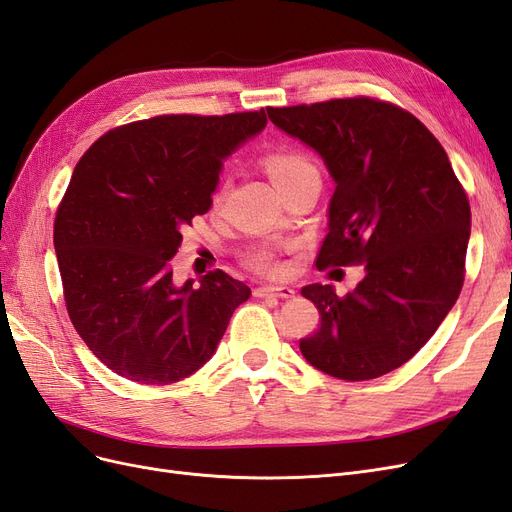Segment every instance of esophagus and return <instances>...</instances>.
<instances>
[{
    "label": "esophagus",
    "instance_id": "obj_1",
    "mask_svg": "<svg viewBox=\"0 0 512 512\" xmlns=\"http://www.w3.org/2000/svg\"><path fill=\"white\" fill-rule=\"evenodd\" d=\"M256 297H277V299H292L294 290L288 286H260L254 290Z\"/></svg>",
    "mask_w": 512,
    "mask_h": 512
}]
</instances>
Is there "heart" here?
<instances>
[{"label":"heart","instance_id":"obj_1","mask_svg":"<svg viewBox=\"0 0 512 512\" xmlns=\"http://www.w3.org/2000/svg\"><path fill=\"white\" fill-rule=\"evenodd\" d=\"M262 164H265L269 177L273 179V183L277 188H286L288 183L297 181L305 175H312L318 173L316 164L312 162V158L307 156V153L299 151V149H290V147H280V149H271L265 153V158H262ZM222 192L215 196L220 198ZM252 265L262 271V273H282L284 265L282 260L277 258V254H273L271 250H258L252 256Z\"/></svg>","mask_w":512,"mask_h":512}]
</instances>
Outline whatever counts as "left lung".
Segmentation results:
<instances>
[{"label": "left lung", "instance_id": "8db88e82", "mask_svg": "<svg viewBox=\"0 0 512 512\" xmlns=\"http://www.w3.org/2000/svg\"><path fill=\"white\" fill-rule=\"evenodd\" d=\"M267 113L316 149L335 179L316 267L365 265L346 297L331 284L301 290L322 318L301 354L339 380L389 374L429 342L459 297L468 194L438 138L397 104L359 96Z\"/></svg>", "mask_w": 512, "mask_h": 512}]
</instances>
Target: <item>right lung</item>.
Segmentation results:
<instances>
[{
    "label": "right lung",
    "instance_id": "obj_1",
    "mask_svg": "<svg viewBox=\"0 0 512 512\" xmlns=\"http://www.w3.org/2000/svg\"><path fill=\"white\" fill-rule=\"evenodd\" d=\"M267 126L265 111L158 115L100 136L55 215L68 316L117 376L173 384L218 348L252 290L215 269L173 284L181 232L211 207L222 162Z\"/></svg>",
    "mask_w": 512,
    "mask_h": 512
}]
</instances>
